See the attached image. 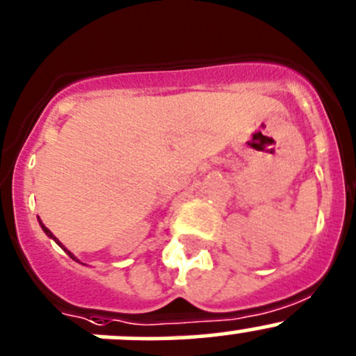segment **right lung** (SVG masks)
Segmentation results:
<instances>
[{
  "label": "right lung",
  "instance_id": "1",
  "mask_svg": "<svg viewBox=\"0 0 356 356\" xmlns=\"http://www.w3.org/2000/svg\"><path fill=\"white\" fill-rule=\"evenodd\" d=\"M38 220H40V219H38ZM40 224H41V227H43V231H44V233H47V234H48V236H50V238H54V240H55V243H57V245H60V247H62V248H64V250H65V252H67V255H69V257H71V259H74V261H76V262H79V261H78V259H76V257H74V255H72V254H71V252H69V250H67V248H65V247H64V245H62V243H60V241H58V240H57V238H55V236H54V234H51V231H50V229H48V227H47V226H44V224H43V222H41V220H40Z\"/></svg>",
  "mask_w": 356,
  "mask_h": 356
}]
</instances>
